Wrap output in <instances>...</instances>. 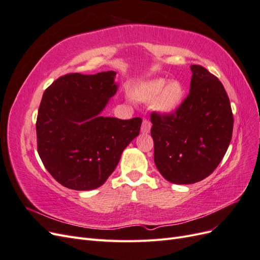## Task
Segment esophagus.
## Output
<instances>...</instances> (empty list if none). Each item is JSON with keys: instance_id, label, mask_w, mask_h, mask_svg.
<instances>
[{"instance_id": "esophagus-1", "label": "esophagus", "mask_w": 260, "mask_h": 260, "mask_svg": "<svg viewBox=\"0 0 260 260\" xmlns=\"http://www.w3.org/2000/svg\"><path fill=\"white\" fill-rule=\"evenodd\" d=\"M151 127H152L151 121L147 120V119H143L142 127H141V131H142L143 133H148L149 131H151Z\"/></svg>"}]
</instances>
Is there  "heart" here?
<instances>
[{
  "label": "heart",
  "mask_w": 260,
  "mask_h": 260,
  "mask_svg": "<svg viewBox=\"0 0 260 260\" xmlns=\"http://www.w3.org/2000/svg\"><path fill=\"white\" fill-rule=\"evenodd\" d=\"M184 95L183 86L178 81L167 83L165 79H154L141 83L135 89V96L142 102L155 101V107L161 113H171L179 107Z\"/></svg>",
  "instance_id": "b5f03b06"
}]
</instances>
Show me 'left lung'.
Returning <instances> with one entry per match:
<instances>
[{
	"label": "left lung",
	"mask_w": 260,
	"mask_h": 260,
	"mask_svg": "<svg viewBox=\"0 0 260 260\" xmlns=\"http://www.w3.org/2000/svg\"><path fill=\"white\" fill-rule=\"evenodd\" d=\"M190 93L171 114L153 112L154 161L171 183L192 184L211 175L231 142L233 114L218 78L192 65Z\"/></svg>",
	"instance_id": "8db88e82"
}]
</instances>
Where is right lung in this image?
Returning a JSON list of instances; mask_svg holds the SVG:
<instances>
[{
    "instance_id": "right-lung-1",
    "label": "right lung",
    "mask_w": 260,
    "mask_h": 260,
    "mask_svg": "<svg viewBox=\"0 0 260 260\" xmlns=\"http://www.w3.org/2000/svg\"><path fill=\"white\" fill-rule=\"evenodd\" d=\"M115 76L67 74L43 93L36 123L38 153L65 187L89 191L103 185L139 136L140 117L121 120L100 115L117 92Z\"/></svg>"
}]
</instances>
